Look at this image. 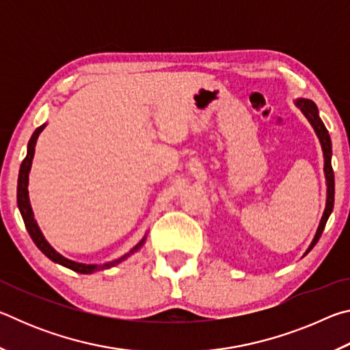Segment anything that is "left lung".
<instances>
[{
    "mask_svg": "<svg viewBox=\"0 0 350 350\" xmlns=\"http://www.w3.org/2000/svg\"><path fill=\"white\" fill-rule=\"evenodd\" d=\"M295 105L298 106L301 109V112L306 116L307 120L315 131L317 137L319 139V144H321V150H323V156H324V176H325V185H327V198H325V208L321 216V221H319V225L317 228V233L313 236V239L310 242V245L307 247L306 253L303 256H306L309 253L315 244L318 242V239L321 238V234L324 232L325 222L330 216V213L334 211V200H335V177H334V170H332V142H330V135L329 131L325 129L324 123L321 118H319V112L317 105L312 102L309 98H296Z\"/></svg>",
    "mask_w": 350,
    "mask_h": 350,
    "instance_id": "left-lung-1",
    "label": "left lung"
}]
</instances>
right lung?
Listing matches in <instances>:
<instances>
[{"label":"right lung","mask_w":350,"mask_h":350,"mask_svg":"<svg viewBox=\"0 0 350 350\" xmlns=\"http://www.w3.org/2000/svg\"><path fill=\"white\" fill-rule=\"evenodd\" d=\"M44 128H46V123H43V125L35 129L31 140H29L27 154H26L25 161H23L21 167H20L18 187H16V202H18V210L21 213V216H23V221H25L26 230L29 232V234H31V238L35 242V245H37L40 250L43 252L51 260H54V262L63 265V267H68L70 270L77 271V273H83V275H90V273H94V271L111 269V267H114V265L123 262V260L128 259L129 256H131V254H134L135 252L140 250L142 245H144L145 241H146V234L144 236V239H142L137 245H134L131 250H129L126 254H123V256H120L118 259H112V260H109V262H105V264H81V262H75V260H70L68 258H64L63 254L58 253L55 248L46 241L44 234L41 233L38 224L33 217L31 200H29L27 185H29V173H31L33 154H35V145H37V139H38L40 133L43 131Z\"/></svg>","instance_id":"1"}]
</instances>
